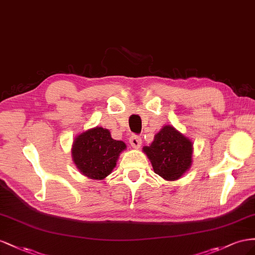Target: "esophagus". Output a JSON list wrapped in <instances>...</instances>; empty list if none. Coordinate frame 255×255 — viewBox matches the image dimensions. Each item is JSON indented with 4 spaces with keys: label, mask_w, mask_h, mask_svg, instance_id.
Instances as JSON below:
<instances>
[{
    "label": "esophagus",
    "mask_w": 255,
    "mask_h": 255,
    "mask_svg": "<svg viewBox=\"0 0 255 255\" xmlns=\"http://www.w3.org/2000/svg\"><path fill=\"white\" fill-rule=\"evenodd\" d=\"M129 143H130V145H131L133 148H140L141 147V144H142V140H141L140 136L132 135L129 139Z\"/></svg>",
    "instance_id": "esophagus-1"
}]
</instances>
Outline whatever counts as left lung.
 <instances>
[{
    "label": "left lung",
    "instance_id": "1",
    "mask_svg": "<svg viewBox=\"0 0 255 255\" xmlns=\"http://www.w3.org/2000/svg\"><path fill=\"white\" fill-rule=\"evenodd\" d=\"M192 142L171 125H165L155 134L149 146H144L154 172L165 180H176L192 164Z\"/></svg>",
    "mask_w": 255,
    "mask_h": 255
}]
</instances>
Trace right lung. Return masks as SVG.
<instances>
[{
	"label": "right lung",
	"mask_w": 255,
	"mask_h": 255,
	"mask_svg": "<svg viewBox=\"0 0 255 255\" xmlns=\"http://www.w3.org/2000/svg\"><path fill=\"white\" fill-rule=\"evenodd\" d=\"M126 149L123 141L112 139L108 129L95 127L80 133L71 149L72 161L82 175L105 179L115 168L120 154Z\"/></svg>",
	"instance_id": "1"
}]
</instances>
